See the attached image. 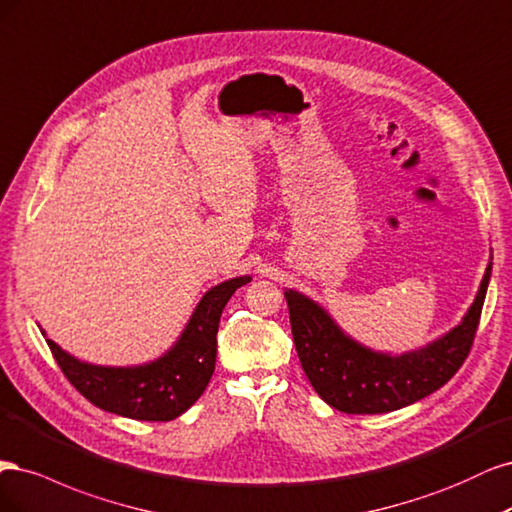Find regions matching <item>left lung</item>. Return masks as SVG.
<instances>
[{
	"instance_id": "obj_1",
	"label": "left lung",
	"mask_w": 512,
	"mask_h": 512,
	"mask_svg": "<svg viewBox=\"0 0 512 512\" xmlns=\"http://www.w3.org/2000/svg\"><path fill=\"white\" fill-rule=\"evenodd\" d=\"M493 257L474 302L449 332L404 353L361 344L308 295L285 289L295 351L321 400L346 415H381L440 389L464 364L481 319Z\"/></svg>"
}]
</instances>
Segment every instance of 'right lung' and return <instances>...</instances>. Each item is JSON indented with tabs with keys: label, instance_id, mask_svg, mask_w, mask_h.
<instances>
[{
	"label": "right lung",
	"instance_id": "1",
	"mask_svg": "<svg viewBox=\"0 0 512 512\" xmlns=\"http://www.w3.org/2000/svg\"><path fill=\"white\" fill-rule=\"evenodd\" d=\"M253 276L244 274L210 287L193 308L183 332L166 353L138 366L89 364L42 336L68 381L106 412L138 421H172L187 412L210 383L217 364V332L229 298Z\"/></svg>",
	"mask_w": 512,
	"mask_h": 512
}]
</instances>
